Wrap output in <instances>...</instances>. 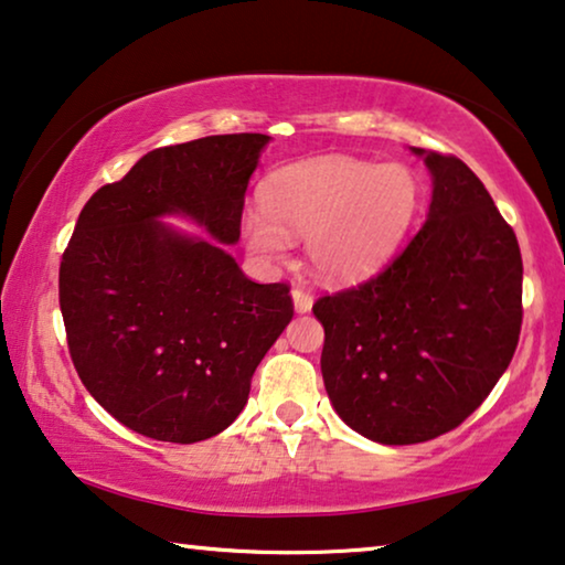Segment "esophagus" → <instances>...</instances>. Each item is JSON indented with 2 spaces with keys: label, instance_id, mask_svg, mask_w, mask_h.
<instances>
[{
  "label": "esophagus",
  "instance_id": "34e87169",
  "mask_svg": "<svg viewBox=\"0 0 565 565\" xmlns=\"http://www.w3.org/2000/svg\"><path fill=\"white\" fill-rule=\"evenodd\" d=\"M290 298H292V306H296V313H308V310L313 308V296H310L308 290L292 288Z\"/></svg>",
  "mask_w": 565,
  "mask_h": 565
}]
</instances>
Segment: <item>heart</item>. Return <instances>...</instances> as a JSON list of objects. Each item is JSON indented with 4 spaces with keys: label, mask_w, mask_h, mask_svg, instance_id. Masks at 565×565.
Wrapping results in <instances>:
<instances>
[{
    "label": "heart",
    "mask_w": 565,
    "mask_h": 565,
    "mask_svg": "<svg viewBox=\"0 0 565 565\" xmlns=\"http://www.w3.org/2000/svg\"><path fill=\"white\" fill-rule=\"evenodd\" d=\"M263 211H247L242 236L263 265L288 257L302 236L308 265L329 282H359L390 263L420 214L423 185L399 162L343 154L275 170L259 193Z\"/></svg>",
    "instance_id": "1"
}]
</instances>
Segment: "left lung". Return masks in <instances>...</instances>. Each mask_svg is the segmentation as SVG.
I'll return each instance as SVG.
<instances>
[{
	"label": "left lung",
	"mask_w": 565,
	"mask_h": 565,
	"mask_svg": "<svg viewBox=\"0 0 565 565\" xmlns=\"http://www.w3.org/2000/svg\"><path fill=\"white\" fill-rule=\"evenodd\" d=\"M411 150L433 181L423 228L372 280L313 306L333 411L384 446L423 444L469 418L510 366L522 326L512 226L459 158Z\"/></svg>",
	"instance_id": "left-lung-1"
}]
</instances>
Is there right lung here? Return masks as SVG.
I'll use <instances>...</instances> for the list:
<instances>
[{"instance_id":"add662e5","label":"right lung","mask_w":565,"mask_h":565,"mask_svg":"<svg viewBox=\"0 0 565 565\" xmlns=\"http://www.w3.org/2000/svg\"><path fill=\"white\" fill-rule=\"evenodd\" d=\"M267 135H214L142 154L81 211L61 263L73 366L129 430L199 444L236 420L292 318L290 288L228 255ZM181 215L206 235L164 222Z\"/></svg>"}]
</instances>
